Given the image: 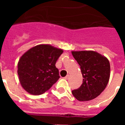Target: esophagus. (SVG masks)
Segmentation results:
<instances>
[{"label": "esophagus", "mask_w": 125, "mask_h": 125, "mask_svg": "<svg viewBox=\"0 0 125 125\" xmlns=\"http://www.w3.org/2000/svg\"><path fill=\"white\" fill-rule=\"evenodd\" d=\"M69 78V75L68 74V75H67V76H66V77H65L64 79H68Z\"/></svg>", "instance_id": "obj_1"}]
</instances>
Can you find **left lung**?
I'll return each instance as SVG.
<instances>
[{
    "label": "left lung",
    "instance_id": "left-lung-1",
    "mask_svg": "<svg viewBox=\"0 0 125 125\" xmlns=\"http://www.w3.org/2000/svg\"><path fill=\"white\" fill-rule=\"evenodd\" d=\"M80 66L83 84L73 90L74 96L80 101L93 100L105 89L110 77V64L105 56L93 51H72Z\"/></svg>",
    "mask_w": 125,
    "mask_h": 125
}]
</instances>
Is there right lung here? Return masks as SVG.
<instances>
[{"label": "right lung", "mask_w": 125, "mask_h": 125, "mask_svg": "<svg viewBox=\"0 0 125 125\" xmlns=\"http://www.w3.org/2000/svg\"><path fill=\"white\" fill-rule=\"evenodd\" d=\"M63 50L49 44L34 46L21 57L17 64L20 83L25 91L40 95L60 78L56 62Z\"/></svg>", "instance_id": "1"}]
</instances>
